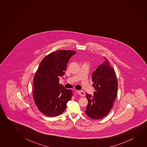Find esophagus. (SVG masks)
<instances>
[{"instance_id": "obj_1", "label": "esophagus", "mask_w": 147, "mask_h": 147, "mask_svg": "<svg viewBox=\"0 0 147 147\" xmlns=\"http://www.w3.org/2000/svg\"><path fill=\"white\" fill-rule=\"evenodd\" d=\"M77 93L82 97L85 96V95H86V93H84V92L83 90H77Z\"/></svg>"}]
</instances>
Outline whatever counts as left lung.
Listing matches in <instances>:
<instances>
[{"label": "left lung", "instance_id": "obj_1", "mask_svg": "<svg viewBox=\"0 0 147 147\" xmlns=\"http://www.w3.org/2000/svg\"><path fill=\"white\" fill-rule=\"evenodd\" d=\"M104 61L92 74L94 96L86 93L88 104L85 111L88 117L99 120L105 117L113 106L117 96V80L115 71L104 57Z\"/></svg>", "mask_w": 147, "mask_h": 147}]
</instances>
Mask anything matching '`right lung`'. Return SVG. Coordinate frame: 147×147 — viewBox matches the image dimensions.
Instances as JSON below:
<instances>
[{
	"mask_svg": "<svg viewBox=\"0 0 147 147\" xmlns=\"http://www.w3.org/2000/svg\"><path fill=\"white\" fill-rule=\"evenodd\" d=\"M76 52L60 50L42 59L34 76L32 96L38 110L44 115L54 117L65 111L67 103L72 97V91L59 84L69 59Z\"/></svg>",
	"mask_w": 147,
	"mask_h": 147,
	"instance_id": "obj_1",
	"label": "right lung"
}]
</instances>
